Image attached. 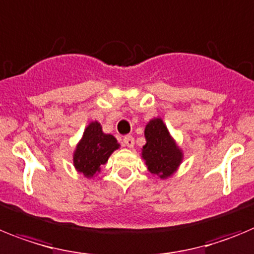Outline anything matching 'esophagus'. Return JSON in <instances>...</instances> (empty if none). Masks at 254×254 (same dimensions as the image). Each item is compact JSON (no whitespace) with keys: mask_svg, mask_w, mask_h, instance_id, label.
Wrapping results in <instances>:
<instances>
[{"mask_svg":"<svg viewBox=\"0 0 254 254\" xmlns=\"http://www.w3.org/2000/svg\"><path fill=\"white\" fill-rule=\"evenodd\" d=\"M123 143H124V145H127V148H133V147H134V138L131 135L124 136Z\"/></svg>","mask_w":254,"mask_h":254,"instance_id":"1","label":"esophagus"}]
</instances>
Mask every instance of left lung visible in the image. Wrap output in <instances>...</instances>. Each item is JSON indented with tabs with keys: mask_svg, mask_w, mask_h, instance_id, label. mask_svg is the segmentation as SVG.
Listing matches in <instances>:
<instances>
[{
	"mask_svg": "<svg viewBox=\"0 0 254 254\" xmlns=\"http://www.w3.org/2000/svg\"><path fill=\"white\" fill-rule=\"evenodd\" d=\"M147 143L143 147L142 156L148 170L160 178L173 175L182 162V151L171 139L166 127L161 119H154L144 130Z\"/></svg>",
	"mask_w": 254,
	"mask_h": 254,
	"instance_id": "left-lung-1",
	"label": "left lung"
}]
</instances>
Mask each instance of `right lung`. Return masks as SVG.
I'll list each match as a JSON object with an SVG mask.
<instances>
[{"label": "right lung", "instance_id": "1", "mask_svg": "<svg viewBox=\"0 0 254 254\" xmlns=\"http://www.w3.org/2000/svg\"><path fill=\"white\" fill-rule=\"evenodd\" d=\"M119 148L114 135L105 134L101 125L94 121L85 129L83 139L74 153V165L78 171L90 178L100 171L101 165L106 164L110 154Z\"/></svg>", "mask_w": 254, "mask_h": 254}]
</instances>
